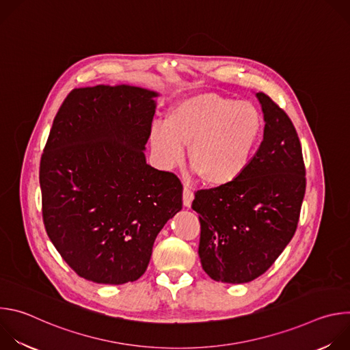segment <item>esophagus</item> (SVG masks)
I'll return each instance as SVG.
<instances>
[{
	"instance_id": "1",
	"label": "esophagus",
	"mask_w": 350,
	"mask_h": 350,
	"mask_svg": "<svg viewBox=\"0 0 350 350\" xmlns=\"http://www.w3.org/2000/svg\"><path fill=\"white\" fill-rule=\"evenodd\" d=\"M193 201V192L192 189L188 187V185H184V191H183V202H184V206L189 208L191 204Z\"/></svg>"
}]
</instances>
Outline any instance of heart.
I'll return each mask as SVG.
<instances>
[{
    "label": "heart",
    "instance_id": "1",
    "mask_svg": "<svg viewBox=\"0 0 350 350\" xmlns=\"http://www.w3.org/2000/svg\"><path fill=\"white\" fill-rule=\"evenodd\" d=\"M165 123L149 130L159 162L165 167L176 166L189 145L191 167L212 187L230 184L243 173L263 129L254 105L215 92L181 99L169 109Z\"/></svg>",
    "mask_w": 350,
    "mask_h": 350
}]
</instances>
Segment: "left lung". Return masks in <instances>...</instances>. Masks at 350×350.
Masks as SVG:
<instances>
[{
    "instance_id": "1",
    "label": "left lung",
    "mask_w": 350,
    "mask_h": 350,
    "mask_svg": "<svg viewBox=\"0 0 350 350\" xmlns=\"http://www.w3.org/2000/svg\"><path fill=\"white\" fill-rule=\"evenodd\" d=\"M263 141L230 184L196 191L199 259L215 281L249 282L266 273L292 239L306 191L302 146L288 115L265 92Z\"/></svg>"
}]
</instances>
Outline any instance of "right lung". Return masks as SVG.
I'll use <instances>...</instances> for the list:
<instances>
[{
	"mask_svg": "<svg viewBox=\"0 0 350 350\" xmlns=\"http://www.w3.org/2000/svg\"><path fill=\"white\" fill-rule=\"evenodd\" d=\"M157 96L126 84L75 88L49 131L40 162L44 227L88 281L138 280L157 235L183 208L178 177L144 154Z\"/></svg>",
	"mask_w": 350,
	"mask_h": 350,
	"instance_id": "obj_1",
	"label": "right lung"
}]
</instances>
